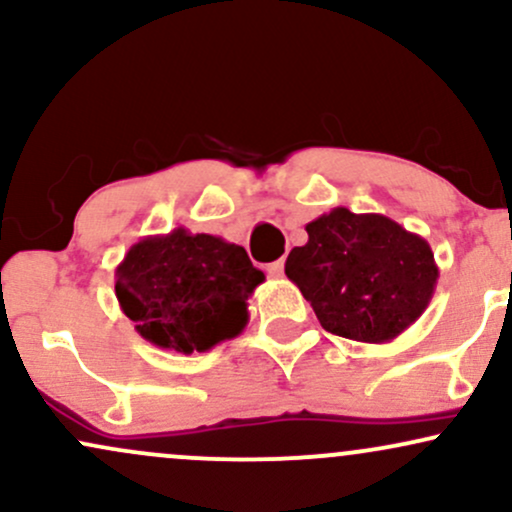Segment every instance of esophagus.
Returning a JSON list of instances; mask_svg holds the SVG:
<instances>
[{
    "mask_svg": "<svg viewBox=\"0 0 512 512\" xmlns=\"http://www.w3.org/2000/svg\"><path fill=\"white\" fill-rule=\"evenodd\" d=\"M267 274L269 276H284V260H276L272 264H267Z\"/></svg>",
    "mask_w": 512,
    "mask_h": 512,
    "instance_id": "1",
    "label": "esophagus"
}]
</instances>
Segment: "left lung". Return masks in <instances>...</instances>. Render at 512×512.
Wrapping results in <instances>:
<instances>
[{
    "label": "left lung",
    "instance_id": "left-lung-1",
    "mask_svg": "<svg viewBox=\"0 0 512 512\" xmlns=\"http://www.w3.org/2000/svg\"><path fill=\"white\" fill-rule=\"evenodd\" d=\"M286 276L337 337L385 344L414 325L431 303L438 264L431 245L383 214L332 209L305 226Z\"/></svg>",
    "mask_w": 512,
    "mask_h": 512
}]
</instances>
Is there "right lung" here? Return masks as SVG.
I'll return each instance as SVG.
<instances>
[{
	"instance_id": "right-lung-1",
	"label": "right lung",
	"mask_w": 512,
	"mask_h": 512,
	"mask_svg": "<svg viewBox=\"0 0 512 512\" xmlns=\"http://www.w3.org/2000/svg\"><path fill=\"white\" fill-rule=\"evenodd\" d=\"M264 281L248 252L209 233L146 236L115 269V296L146 342L204 354L248 325V298Z\"/></svg>"
}]
</instances>
